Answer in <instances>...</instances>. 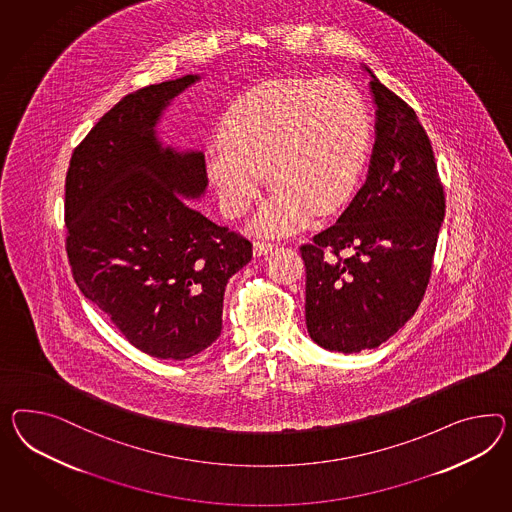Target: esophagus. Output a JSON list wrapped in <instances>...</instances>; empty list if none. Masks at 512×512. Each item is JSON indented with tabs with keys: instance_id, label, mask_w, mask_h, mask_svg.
Listing matches in <instances>:
<instances>
[{
	"instance_id": "1",
	"label": "esophagus",
	"mask_w": 512,
	"mask_h": 512,
	"mask_svg": "<svg viewBox=\"0 0 512 512\" xmlns=\"http://www.w3.org/2000/svg\"><path fill=\"white\" fill-rule=\"evenodd\" d=\"M275 247V243H271V241H254V256H263V254H267L269 250Z\"/></svg>"
}]
</instances>
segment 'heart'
I'll use <instances>...</instances> for the list:
<instances>
[{
    "label": "heart",
    "mask_w": 512,
    "mask_h": 512,
    "mask_svg": "<svg viewBox=\"0 0 512 512\" xmlns=\"http://www.w3.org/2000/svg\"><path fill=\"white\" fill-rule=\"evenodd\" d=\"M219 141L206 172L224 215L247 213L267 172L276 191L256 228L289 234L314 210L330 213L351 197L366 165L369 115L362 94L345 79H282L230 105Z\"/></svg>",
    "instance_id": "b5f03b06"
}]
</instances>
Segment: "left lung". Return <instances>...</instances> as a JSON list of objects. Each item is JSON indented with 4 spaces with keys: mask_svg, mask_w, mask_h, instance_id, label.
I'll use <instances>...</instances> for the list:
<instances>
[{
    "mask_svg": "<svg viewBox=\"0 0 512 512\" xmlns=\"http://www.w3.org/2000/svg\"><path fill=\"white\" fill-rule=\"evenodd\" d=\"M366 70L377 105L366 184L338 223L301 247L310 338L345 354L379 347L416 314L446 215L433 146L414 109Z\"/></svg>",
    "mask_w": 512,
    "mask_h": 512,
    "instance_id": "8db88e82",
    "label": "left lung"
}]
</instances>
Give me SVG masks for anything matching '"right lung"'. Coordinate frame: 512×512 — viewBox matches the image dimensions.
I'll use <instances>...</instances> for the list:
<instances>
[{"label":"right lung","mask_w":512,"mask_h":512,"mask_svg":"<svg viewBox=\"0 0 512 512\" xmlns=\"http://www.w3.org/2000/svg\"><path fill=\"white\" fill-rule=\"evenodd\" d=\"M200 76L124 96L76 146L66 172V254L81 293L139 351L185 360L221 336L224 288L249 239L184 198L208 187L202 152L163 146L156 126Z\"/></svg>","instance_id":"obj_1"}]
</instances>
